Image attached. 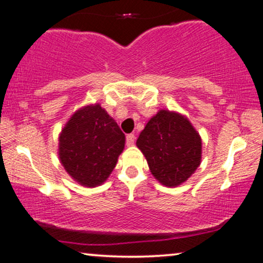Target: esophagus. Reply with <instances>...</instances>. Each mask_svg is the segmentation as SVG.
I'll return each mask as SVG.
<instances>
[{
  "instance_id": "esophagus-1",
  "label": "esophagus",
  "mask_w": 263,
  "mask_h": 263,
  "mask_svg": "<svg viewBox=\"0 0 263 263\" xmlns=\"http://www.w3.org/2000/svg\"><path fill=\"white\" fill-rule=\"evenodd\" d=\"M135 140H136V136L132 135V133H130V135L126 136V144L128 145V146L135 144Z\"/></svg>"
}]
</instances>
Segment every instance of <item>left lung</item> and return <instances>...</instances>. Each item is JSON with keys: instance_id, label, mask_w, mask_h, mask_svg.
<instances>
[{"instance_id": "left-lung-1", "label": "left lung", "mask_w": 263, "mask_h": 263, "mask_svg": "<svg viewBox=\"0 0 263 263\" xmlns=\"http://www.w3.org/2000/svg\"><path fill=\"white\" fill-rule=\"evenodd\" d=\"M137 146L151 174L166 186L185 182L201 164V137L186 118L162 109L146 124Z\"/></svg>"}]
</instances>
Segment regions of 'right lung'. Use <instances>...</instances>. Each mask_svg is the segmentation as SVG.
Returning a JSON list of instances; mask_svg holds the SVG:
<instances>
[{
	"label": "right lung",
	"mask_w": 263,
	"mask_h": 263,
	"mask_svg": "<svg viewBox=\"0 0 263 263\" xmlns=\"http://www.w3.org/2000/svg\"><path fill=\"white\" fill-rule=\"evenodd\" d=\"M125 145L118 124L99 104L80 108L59 137V156L65 170L85 186L106 181Z\"/></svg>",
	"instance_id": "right-lung-1"
}]
</instances>
